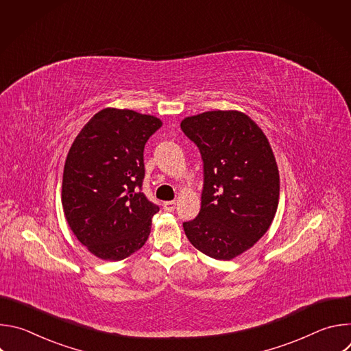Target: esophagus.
<instances>
[{
	"instance_id": "obj_1",
	"label": "esophagus",
	"mask_w": 351,
	"mask_h": 351,
	"mask_svg": "<svg viewBox=\"0 0 351 351\" xmlns=\"http://www.w3.org/2000/svg\"><path fill=\"white\" fill-rule=\"evenodd\" d=\"M162 207H164V211H167V213H172V211H175L176 202H165V203L162 204Z\"/></svg>"
}]
</instances>
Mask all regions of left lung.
I'll use <instances>...</instances> for the list:
<instances>
[{"label": "left lung", "mask_w": 351, "mask_h": 351, "mask_svg": "<svg viewBox=\"0 0 351 351\" xmlns=\"http://www.w3.org/2000/svg\"><path fill=\"white\" fill-rule=\"evenodd\" d=\"M183 133L198 147L204 168L202 210L183 222L189 241L215 260H232L269 229L279 202V172L257 123L239 111L184 118Z\"/></svg>", "instance_id": "left-lung-1"}]
</instances>
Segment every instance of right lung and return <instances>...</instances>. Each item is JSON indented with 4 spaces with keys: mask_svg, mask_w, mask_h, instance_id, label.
I'll return each instance as SVG.
<instances>
[{
    "mask_svg": "<svg viewBox=\"0 0 351 351\" xmlns=\"http://www.w3.org/2000/svg\"><path fill=\"white\" fill-rule=\"evenodd\" d=\"M162 122L132 110L97 112L76 136L64 168L69 228L95 257L121 261L144 245L160 207L141 191L144 145Z\"/></svg>",
    "mask_w": 351,
    "mask_h": 351,
    "instance_id": "obj_1",
    "label": "right lung"
}]
</instances>
